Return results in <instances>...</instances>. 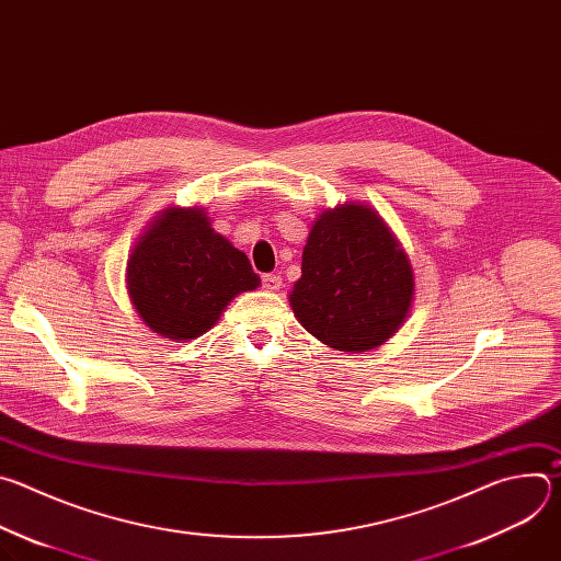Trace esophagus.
Segmentation results:
<instances>
[{
    "mask_svg": "<svg viewBox=\"0 0 561 561\" xmlns=\"http://www.w3.org/2000/svg\"><path fill=\"white\" fill-rule=\"evenodd\" d=\"M262 286H264L266 290H279V288H282V277L268 273V275L262 277Z\"/></svg>",
    "mask_w": 561,
    "mask_h": 561,
    "instance_id": "esophagus-1",
    "label": "esophagus"
}]
</instances>
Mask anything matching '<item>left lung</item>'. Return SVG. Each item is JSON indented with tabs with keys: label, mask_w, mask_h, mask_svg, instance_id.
Returning <instances> with one entry per match:
<instances>
[{
	"label": "left lung",
	"mask_w": 561,
	"mask_h": 561,
	"mask_svg": "<svg viewBox=\"0 0 561 561\" xmlns=\"http://www.w3.org/2000/svg\"><path fill=\"white\" fill-rule=\"evenodd\" d=\"M413 295L409 255L386 221L370 206L348 202L312 224L288 301L322 344L366 353L402 329Z\"/></svg>",
	"instance_id": "1"
}]
</instances>
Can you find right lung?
I'll return each mask as SVG.
<instances>
[{"label": "right lung", "instance_id": "right-lung-1", "mask_svg": "<svg viewBox=\"0 0 561 561\" xmlns=\"http://www.w3.org/2000/svg\"><path fill=\"white\" fill-rule=\"evenodd\" d=\"M249 257L210 228L204 208H167L126 264L128 297L141 322L167 340H195L232 297L260 286Z\"/></svg>", "mask_w": 561, "mask_h": 561}]
</instances>
